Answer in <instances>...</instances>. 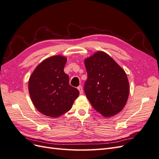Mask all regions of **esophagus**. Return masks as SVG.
<instances>
[{
  "label": "esophagus",
  "instance_id": "obj_1",
  "mask_svg": "<svg viewBox=\"0 0 159 159\" xmlns=\"http://www.w3.org/2000/svg\"><path fill=\"white\" fill-rule=\"evenodd\" d=\"M78 90L80 91V93H83V89H82V87H81V85L78 86Z\"/></svg>",
  "mask_w": 159,
  "mask_h": 159
}]
</instances>
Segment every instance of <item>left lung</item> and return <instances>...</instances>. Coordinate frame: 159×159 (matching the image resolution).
<instances>
[{
	"instance_id": "1",
	"label": "left lung",
	"mask_w": 159,
	"mask_h": 159,
	"mask_svg": "<svg viewBox=\"0 0 159 159\" xmlns=\"http://www.w3.org/2000/svg\"><path fill=\"white\" fill-rule=\"evenodd\" d=\"M84 62L88 73L84 91L91 105L105 117L117 114L129 97L126 73L103 52H97Z\"/></svg>"
}]
</instances>
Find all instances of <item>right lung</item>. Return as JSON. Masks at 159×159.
Listing matches in <instances>:
<instances>
[{
	"label": "right lung",
	"mask_w": 159,
	"mask_h": 159,
	"mask_svg": "<svg viewBox=\"0 0 159 159\" xmlns=\"http://www.w3.org/2000/svg\"><path fill=\"white\" fill-rule=\"evenodd\" d=\"M67 58L62 56L48 57L38 65L30 77L28 91L38 111L53 118L68 112L79 91L69 84L64 71Z\"/></svg>",
	"instance_id": "add662e5"
}]
</instances>
